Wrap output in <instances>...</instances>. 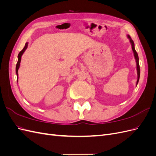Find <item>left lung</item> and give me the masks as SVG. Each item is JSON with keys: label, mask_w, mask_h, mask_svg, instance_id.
<instances>
[{"label": "left lung", "mask_w": 156, "mask_h": 156, "mask_svg": "<svg viewBox=\"0 0 156 156\" xmlns=\"http://www.w3.org/2000/svg\"><path fill=\"white\" fill-rule=\"evenodd\" d=\"M127 37L129 38L130 43L131 44V48H132V50H133L134 57H135V61H136V72H137V81H136V85H137V84H138L139 81V78H140V66H139V59L138 54L136 52L135 49V44H134L133 41L131 40V37L129 35H127Z\"/></svg>", "instance_id": "left-lung-1"}]
</instances>
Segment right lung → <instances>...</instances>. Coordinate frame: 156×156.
Instances as JSON below:
<instances>
[{"label": "right lung", "mask_w": 156, "mask_h": 156, "mask_svg": "<svg viewBox=\"0 0 156 156\" xmlns=\"http://www.w3.org/2000/svg\"><path fill=\"white\" fill-rule=\"evenodd\" d=\"M27 47H28V42H27V43L25 44V45L24 47V48H23V50L20 52V53H19V55L17 56L18 60H17V63L16 64V74H17V75H18V69H19V68H20V62H21V56H22L23 54L24 53V52L25 51V50L27 49Z\"/></svg>", "instance_id": "right-lung-1"}]
</instances>
